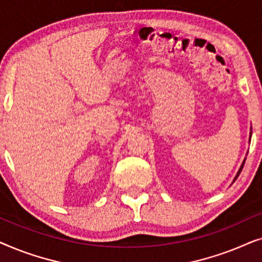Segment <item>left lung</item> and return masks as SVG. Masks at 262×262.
<instances>
[{
	"instance_id": "obj_1",
	"label": "left lung",
	"mask_w": 262,
	"mask_h": 262,
	"mask_svg": "<svg viewBox=\"0 0 262 262\" xmlns=\"http://www.w3.org/2000/svg\"><path fill=\"white\" fill-rule=\"evenodd\" d=\"M250 135H252V134H250ZM245 162H246V161H243V163H242V166H241V168H239V170H238V173H237V175H236V178H235V180H236V179H237V177H238V175H239V173H241V171H242V168H243V166H245ZM234 180V181H235Z\"/></svg>"
}]
</instances>
